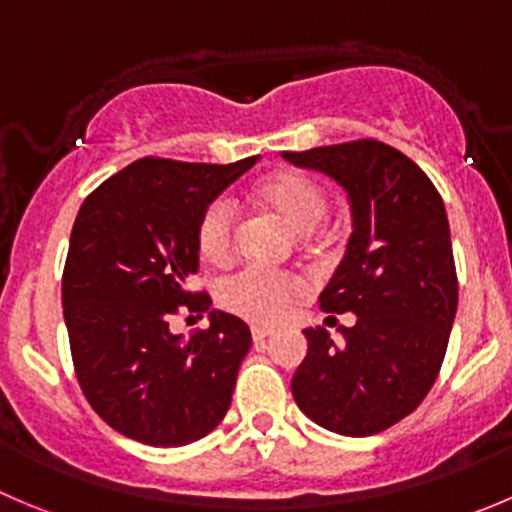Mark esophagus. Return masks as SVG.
<instances>
[{
	"label": "esophagus",
	"mask_w": 512,
	"mask_h": 512,
	"mask_svg": "<svg viewBox=\"0 0 512 512\" xmlns=\"http://www.w3.org/2000/svg\"><path fill=\"white\" fill-rule=\"evenodd\" d=\"M251 337H253V344H264L266 339L274 337V329H261V326H256V329L251 332Z\"/></svg>",
	"instance_id": "esophagus-1"
}]
</instances>
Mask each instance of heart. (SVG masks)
<instances>
[{"mask_svg": "<svg viewBox=\"0 0 512 512\" xmlns=\"http://www.w3.org/2000/svg\"><path fill=\"white\" fill-rule=\"evenodd\" d=\"M253 201L274 213L289 231L309 236L329 213V193L319 180L304 173L284 170L256 183ZM236 211L228 201L216 198L198 218L196 243L201 259L211 266H223L236 251ZM299 294V284L291 276L246 269L231 276L218 289V301L226 311L259 326L279 324L289 314Z\"/></svg>", "mask_w": 512, "mask_h": 512, "instance_id": "1", "label": "heart"}]
</instances>
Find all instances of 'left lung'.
<instances>
[{"mask_svg":"<svg viewBox=\"0 0 512 512\" xmlns=\"http://www.w3.org/2000/svg\"><path fill=\"white\" fill-rule=\"evenodd\" d=\"M284 158L347 191L352 236L319 301L329 314H357L339 329L342 344L321 326L304 329L309 352L291 394L326 430L377 435L420 407L450 342L457 274L445 203L420 165L379 140Z\"/></svg>","mask_w":512,"mask_h":512,"instance_id":"8db88e82","label":"left lung"}]
</instances>
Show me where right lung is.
Segmentation results:
<instances>
[{"label":"right lung","mask_w":512,"mask_h":512,"mask_svg":"<svg viewBox=\"0 0 512 512\" xmlns=\"http://www.w3.org/2000/svg\"><path fill=\"white\" fill-rule=\"evenodd\" d=\"M256 160H135L80 206L62 274L72 364L92 410L130 440L188 445L231 407L251 349L246 321L213 309L211 326L188 342L168 324L178 311L211 306V296L188 289L198 218Z\"/></svg>","instance_id":"obj_1"}]
</instances>
